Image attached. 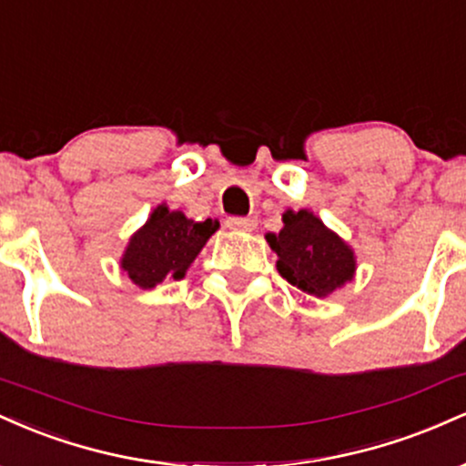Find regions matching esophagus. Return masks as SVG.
<instances>
[{
    "mask_svg": "<svg viewBox=\"0 0 466 466\" xmlns=\"http://www.w3.org/2000/svg\"><path fill=\"white\" fill-rule=\"evenodd\" d=\"M256 218L254 217H229L226 221V226L229 229H237V232H251L256 228Z\"/></svg>",
    "mask_w": 466,
    "mask_h": 466,
    "instance_id": "obj_1",
    "label": "esophagus"
}]
</instances>
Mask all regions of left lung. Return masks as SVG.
<instances>
[{"mask_svg":"<svg viewBox=\"0 0 466 466\" xmlns=\"http://www.w3.org/2000/svg\"><path fill=\"white\" fill-rule=\"evenodd\" d=\"M278 274L315 298H329L355 278V251L311 210H285L282 229L265 234Z\"/></svg>","mask_w":466,"mask_h":466,"instance_id":"obj_1","label":"left lung"}]
</instances>
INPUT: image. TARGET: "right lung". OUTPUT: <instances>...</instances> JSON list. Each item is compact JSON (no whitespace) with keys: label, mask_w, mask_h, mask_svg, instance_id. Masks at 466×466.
<instances>
[{"label":"right lung","mask_w":466,"mask_h":466,"mask_svg":"<svg viewBox=\"0 0 466 466\" xmlns=\"http://www.w3.org/2000/svg\"><path fill=\"white\" fill-rule=\"evenodd\" d=\"M217 229V218L192 221L181 210H170L166 203H159L147 223L131 234L120 269L140 289L181 280Z\"/></svg>","instance_id":"add662e5"}]
</instances>
